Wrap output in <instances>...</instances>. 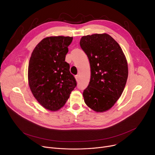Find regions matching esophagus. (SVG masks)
I'll return each mask as SVG.
<instances>
[{"instance_id":"obj_1","label":"esophagus","mask_w":155,"mask_h":155,"mask_svg":"<svg viewBox=\"0 0 155 155\" xmlns=\"http://www.w3.org/2000/svg\"><path fill=\"white\" fill-rule=\"evenodd\" d=\"M75 79H76V80H77V82H78V80H79V77H78V75H75Z\"/></svg>"}]
</instances>
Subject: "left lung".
I'll list each match as a JSON object with an SVG mask.
<instances>
[{
  "instance_id": "8db88e82",
  "label": "left lung",
  "mask_w": 155,
  "mask_h": 155,
  "mask_svg": "<svg viewBox=\"0 0 155 155\" xmlns=\"http://www.w3.org/2000/svg\"><path fill=\"white\" fill-rule=\"evenodd\" d=\"M80 45L90 61L91 77L83 95L85 104L96 112L110 109L125 87L128 68L119 44L107 34L83 36Z\"/></svg>"
}]
</instances>
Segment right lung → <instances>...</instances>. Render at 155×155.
Wrapping results in <instances>:
<instances>
[{
    "label": "right lung",
    "instance_id": "obj_1",
    "mask_svg": "<svg viewBox=\"0 0 155 155\" xmlns=\"http://www.w3.org/2000/svg\"><path fill=\"white\" fill-rule=\"evenodd\" d=\"M69 36H51L41 41L31 54L28 66L31 91L45 109L55 111L61 108L76 86V80L65 61Z\"/></svg>",
    "mask_w": 155,
    "mask_h": 155
}]
</instances>
